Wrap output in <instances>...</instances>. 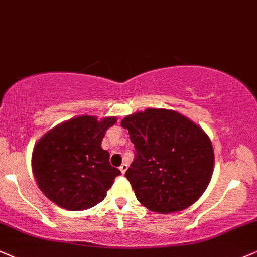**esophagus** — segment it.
<instances>
[{
	"mask_svg": "<svg viewBox=\"0 0 257 257\" xmlns=\"http://www.w3.org/2000/svg\"><path fill=\"white\" fill-rule=\"evenodd\" d=\"M127 164H126V163H122L121 164V166H120L119 167V169H120V172H121L122 174H125V172H126V170H127Z\"/></svg>",
	"mask_w": 257,
	"mask_h": 257,
	"instance_id": "34e87169",
	"label": "esophagus"
}]
</instances>
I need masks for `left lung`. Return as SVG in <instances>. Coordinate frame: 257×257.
Wrapping results in <instances>:
<instances>
[{
    "label": "left lung",
    "instance_id": "8db88e82",
    "mask_svg": "<svg viewBox=\"0 0 257 257\" xmlns=\"http://www.w3.org/2000/svg\"><path fill=\"white\" fill-rule=\"evenodd\" d=\"M135 145L125 176L138 201L150 211H182L200 198L213 172L211 141L180 113L147 109L122 119Z\"/></svg>",
    "mask_w": 257,
    "mask_h": 257
}]
</instances>
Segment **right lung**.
<instances>
[{
    "label": "right lung",
    "mask_w": 257,
    "mask_h": 257,
    "mask_svg": "<svg viewBox=\"0 0 257 257\" xmlns=\"http://www.w3.org/2000/svg\"><path fill=\"white\" fill-rule=\"evenodd\" d=\"M116 119L97 121L78 116L56 126L36 144L32 157L34 177L41 192L56 205L83 211L106 198L121 172L109 163L101 148L106 131Z\"/></svg>",
    "instance_id": "1"
}]
</instances>
